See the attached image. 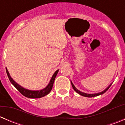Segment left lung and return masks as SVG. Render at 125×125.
Wrapping results in <instances>:
<instances>
[{"instance_id":"obj_1","label":"left lung","mask_w":125,"mask_h":125,"mask_svg":"<svg viewBox=\"0 0 125 125\" xmlns=\"http://www.w3.org/2000/svg\"><path fill=\"white\" fill-rule=\"evenodd\" d=\"M71 85H72V86H73V89H74V90L76 92V93H77L78 94H80V95H82V96H84V97H95V96H97V95H101V94H103V93H105V92L106 91L108 90V89H109V87H110V86H111V85H112V83L111 84V85H109V86H108V88H106V89H104V90L103 91L101 92V93H97V94H86V93H82V92H81V91H79V90H78V89H77V88H75V86H74V85H73V83H72V82H71Z\"/></svg>"}]
</instances>
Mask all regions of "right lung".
Masks as SVG:
<instances>
[{
  "label": "right lung",
  "instance_id": "right-lung-1",
  "mask_svg": "<svg viewBox=\"0 0 125 125\" xmlns=\"http://www.w3.org/2000/svg\"><path fill=\"white\" fill-rule=\"evenodd\" d=\"M6 71H7V75H8L10 81L11 82V83L16 87V89H17L22 95L26 97L31 98V99H37V98H41L42 97L45 96V95H47V94H48L49 93H50V91H51V89H52V85H53L55 78V77H56L57 74L58 72H59V70H57L54 73L53 75H52V78H51V80H50V83H49V84L48 85V86L45 88H44V89L40 91H31L28 90V89H25V88H23V87L20 86L19 85H18L17 83L15 82L12 80V79L11 77V76H10V74H9L8 73V71L7 70V68H6Z\"/></svg>",
  "mask_w": 125,
  "mask_h": 125
}]
</instances>
